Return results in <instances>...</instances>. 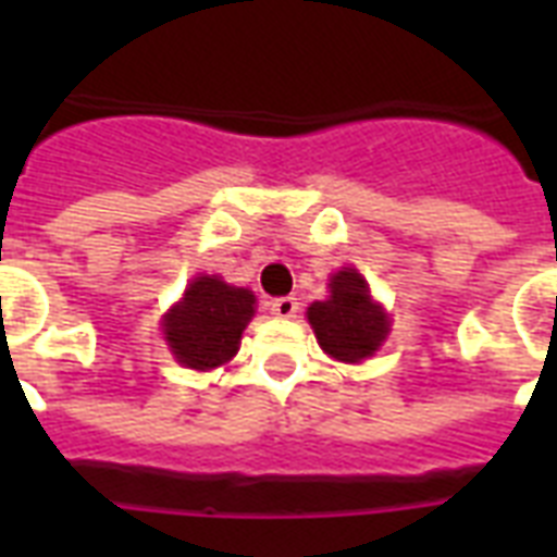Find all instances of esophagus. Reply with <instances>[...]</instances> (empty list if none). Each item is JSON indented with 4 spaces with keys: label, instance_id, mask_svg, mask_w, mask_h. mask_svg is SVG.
I'll list each match as a JSON object with an SVG mask.
<instances>
[{
    "label": "esophagus",
    "instance_id": "esophagus-1",
    "mask_svg": "<svg viewBox=\"0 0 557 557\" xmlns=\"http://www.w3.org/2000/svg\"><path fill=\"white\" fill-rule=\"evenodd\" d=\"M269 309L274 318H295L300 304H297V297H274L269 304Z\"/></svg>",
    "mask_w": 557,
    "mask_h": 557
}]
</instances>
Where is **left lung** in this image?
Instances as JSON below:
<instances>
[{"instance_id":"1","label":"left lung","mask_w":557,"mask_h":557,"mask_svg":"<svg viewBox=\"0 0 557 557\" xmlns=\"http://www.w3.org/2000/svg\"><path fill=\"white\" fill-rule=\"evenodd\" d=\"M330 300L309 306V323L318 344L341 361H364L387 335V314L372 304L370 288L356 269L338 271L330 280Z\"/></svg>"}]
</instances>
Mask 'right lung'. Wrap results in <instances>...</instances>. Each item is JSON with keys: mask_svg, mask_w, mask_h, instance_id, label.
Listing matches in <instances>:
<instances>
[{"mask_svg": "<svg viewBox=\"0 0 557 557\" xmlns=\"http://www.w3.org/2000/svg\"><path fill=\"white\" fill-rule=\"evenodd\" d=\"M253 295L219 277H196L164 318V335L176 358L190 370H210L236 356L239 338L253 318Z\"/></svg>", "mask_w": 557, "mask_h": 557, "instance_id": "1", "label": "right lung"}]
</instances>
